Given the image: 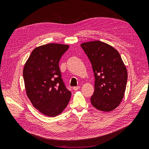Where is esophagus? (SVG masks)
I'll return each instance as SVG.
<instances>
[{"instance_id": "1", "label": "esophagus", "mask_w": 149, "mask_h": 149, "mask_svg": "<svg viewBox=\"0 0 149 149\" xmlns=\"http://www.w3.org/2000/svg\"><path fill=\"white\" fill-rule=\"evenodd\" d=\"M79 88H80V86H74L73 87V89L74 90V91H77V90H78Z\"/></svg>"}]
</instances>
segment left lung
Masks as SVG:
<instances>
[{
    "label": "left lung",
    "mask_w": 149,
    "mask_h": 149,
    "mask_svg": "<svg viewBox=\"0 0 149 149\" xmlns=\"http://www.w3.org/2000/svg\"><path fill=\"white\" fill-rule=\"evenodd\" d=\"M81 47L91 61L95 78L92 105L101 111L114 110L123 100L127 81V69L120 54L100 41L83 43Z\"/></svg>",
    "instance_id": "left-lung-1"
}]
</instances>
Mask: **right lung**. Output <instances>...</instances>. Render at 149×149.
<instances>
[{
	"label": "right lung",
	"instance_id": "right-lung-1",
	"mask_svg": "<svg viewBox=\"0 0 149 149\" xmlns=\"http://www.w3.org/2000/svg\"><path fill=\"white\" fill-rule=\"evenodd\" d=\"M68 48V45L57 43L36 48L24 68L28 97L35 108L49 117L61 114L71 96L61 78L59 68L60 58Z\"/></svg>",
	"mask_w": 149,
	"mask_h": 149
}]
</instances>
